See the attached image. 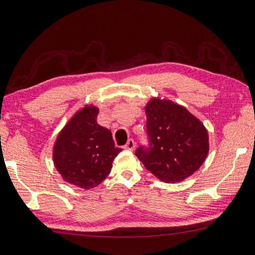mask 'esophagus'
<instances>
[{
    "label": "esophagus",
    "mask_w": 255,
    "mask_h": 255,
    "mask_svg": "<svg viewBox=\"0 0 255 255\" xmlns=\"http://www.w3.org/2000/svg\"><path fill=\"white\" fill-rule=\"evenodd\" d=\"M135 147H136V142H135V140L133 139H129L128 141H127V143L126 145H125V149H127V150H133L135 149Z\"/></svg>",
    "instance_id": "obj_1"
}]
</instances>
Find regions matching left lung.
I'll use <instances>...</instances> for the list:
<instances>
[{
  "label": "left lung",
  "instance_id": "1",
  "mask_svg": "<svg viewBox=\"0 0 255 255\" xmlns=\"http://www.w3.org/2000/svg\"><path fill=\"white\" fill-rule=\"evenodd\" d=\"M149 146L136 156L146 169L165 183L189 177L208 154V133L200 119L172 100L151 98L145 106Z\"/></svg>",
  "mask_w": 255,
  "mask_h": 255
}]
</instances>
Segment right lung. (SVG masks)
<instances>
[{
	"label": "right lung",
	"mask_w": 255,
	"mask_h": 255,
	"mask_svg": "<svg viewBox=\"0 0 255 255\" xmlns=\"http://www.w3.org/2000/svg\"><path fill=\"white\" fill-rule=\"evenodd\" d=\"M98 113L92 105L78 110L53 146V164L64 182L83 189L98 186L122 151L115 147L112 131L97 123Z\"/></svg>",
	"instance_id": "obj_1"
}]
</instances>
